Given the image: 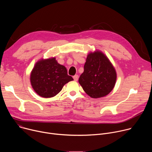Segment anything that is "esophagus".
Here are the masks:
<instances>
[{"label":"esophagus","mask_w":152,"mask_h":152,"mask_svg":"<svg viewBox=\"0 0 152 152\" xmlns=\"http://www.w3.org/2000/svg\"><path fill=\"white\" fill-rule=\"evenodd\" d=\"M78 77H79V76H78L77 75H75L73 76V79H74V80H75V81H77V80H78Z\"/></svg>","instance_id":"1"}]
</instances>
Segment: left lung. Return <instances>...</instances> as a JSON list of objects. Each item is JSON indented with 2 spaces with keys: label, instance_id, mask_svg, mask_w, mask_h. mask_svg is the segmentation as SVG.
I'll return each instance as SVG.
<instances>
[{
  "label": "left lung",
  "instance_id": "left-lung-1",
  "mask_svg": "<svg viewBox=\"0 0 152 152\" xmlns=\"http://www.w3.org/2000/svg\"><path fill=\"white\" fill-rule=\"evenodd\" d=\"M117 73L113 64L102 52L90 53L84 65V71L79 83L84 91L97 99L109 94L114 88Z\"/></svg>",
  "mask_w": 152,
  "mask_h": 152
}]
</instances>
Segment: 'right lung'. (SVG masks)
I'll return each instance as SVG.
<instances>
[{"mask_svg":"<svg viewBox=\"0 0 152 152\" xmlns=\"http://www.w3.org/2000/svg\"><path fill=\"white\" fill-rule=\"evenodd\" d=\"M30 80L37 94L49 98L58 94L64 85L73 79L67 75L66 67L58 64L55 58H52L41 59L35 64Z\"/></svg>","mask_w":152,"mask_h":152,"instance_id":"1","label":"right lung"}]
</instances>
